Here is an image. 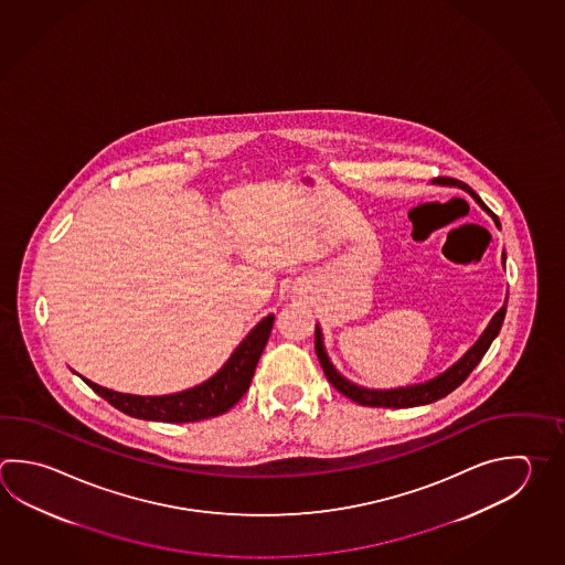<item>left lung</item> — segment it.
<instances>
[{"instance_id": "8db88e82", "label": "left lung", "mask_w": 565, "mask_h": 565, "mask_svg": "<svg viewBox=\"0 0 565 565\" xmlns=\"http://www.w3.org/2000/svg\"><path fill=\"white\" fill-rule=\"evenodd\" d=\"M434 181H436V183H444V185H459V188H463L466 192L473 195V200H476L486 212H490V210L486 207V203L479 200L478 193L473 192L463 181L454 180V178H436ZM491 215H493V213H491ZM493 222L500 227V220H498L495 215H493ZM501 259H503V266H505V254H503ZM505 308H508V299H505L503 308L493 316V320L490 321L488 330L483 331L481 338L476 341V345H473L456 365H451L447 372L437 375V377H434L431 382H426V384L407 385V387L384 390V392H382V390H365V387H360V385L348 382V380L341 377L340 373L335 372V367L331 365L330 358H328V353L323 350L321 331L318 326H316V353H318V360H320L328 382H330L340 394L350 397L355 404L367 405V407H394V409L431 404V402H437V399L446 397L447 394H451L456 387H459V385L468 380L469 373L473 372V367L481 362V358L490 350L491 341L495 340V335L500 333L501 323H503V318H505Z\"/></svg>"}]
</instances>
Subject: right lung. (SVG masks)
I'll list each match as a JSON object with an SVG mask.
<instances>
[{"label": "right lung", "mask_w": 565, "mask_h": 565, "mask_svg": "<svg viewBox=\"0 0 565 565\" xmlns=\"http://www.w3.org/2000/svg\"><path fill=\"white\" fill-rule=\"evenodd\" d=\"M271 326H274V316H267L247 333V338L239 343V348L232 353V358L220 372L202 385H195L192 390H185L180 394L143 397V395L111 392L89 382L86 377L84 382L97 395H102L107 404L138 419L188 424V422L222 416L227 409H232L242 399V395L249 390L259 355L264 352L267 338L271 333Z\"/></svg>", "instance_id": "obj_1"}]
</instances>
